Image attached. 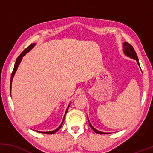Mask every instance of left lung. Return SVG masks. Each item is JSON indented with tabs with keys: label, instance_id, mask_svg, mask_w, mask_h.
<instances>
[{
	"label": "left lung",
	"instance_id": "obj_1",
	"mask_svg": "<svg viewBox=\"0 0 153 153\" xmlns=\"http://www.w3.org/2000/svg\"><path fill=\"white\" fill-rule=\"evenodd\" d=\"M123 52H124V53L125 54L127 57H129L130 58L135 59V60L137 61V64L139 65V66L140 67L137 55V54H136V52H135L134 48H133V47L131 46L130 44L127 42H124V44H123ZM88 122H89V125H90L91 128L96 133H97V134H107V133H106V132H103V131H100L99 130H97V129H96L92 125H91V124L90 123V122H89V120H88Z\"/></svg>",
	"mask_w": 153,
	"mask_h": 153
}]
</instances>
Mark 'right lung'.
<instances>
[{
  "label": "right lung",
  "instance_id": "1",
  "mask_svg": "<svg viewBox=\"0 0 153 153\" xmlns=\"http://www.w3.org/2000/svg\"><path fill=\"white\" fill-rule=\"evenodd\" d=\"M34 45H35V44H31V45H29V46L27 48H26L25 50H24V51H23V52H22V53H21L20 55H19L18 57H17V59H16V63H15V65H14V68H13V72H12V73H11V77H10V93L11 92V83H12V80H13V76H14V74H15L17 68H18V67H19V65L20 64L21 61H22V57H24V56L25 55V54H26V53H27V52H29V51H30V50H31V49H32L33 47H34ZM70 105H71V103H70V104L68 105V108H67V109H66L65 114L64 118H63V120H62V123H61V124H60V125L59 126V127H58V128H57V129H54V130H53V131H38V132H42V133H44V134H54V133H55V132H57V131H58L59 129H60L61 127H62V124H63V121H64V119H65V115H66V113H67V111H68V108H69V106H70Z\"/></svg>",
  "mask_w": 153,
  "mask_h": 153
}]
</instances>
